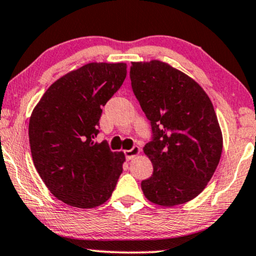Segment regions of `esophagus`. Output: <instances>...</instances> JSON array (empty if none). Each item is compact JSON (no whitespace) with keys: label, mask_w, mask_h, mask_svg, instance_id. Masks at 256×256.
<instances>
[{"label":"esophagus","mask_w":256,"mask_h":256,"mask_svg":"<svg viewBox=\"0 0 256 256\" xmlns=\"http://www.w3.org/2000/svg\"><path fill=\"white\" fill-rule=\"evenodd\" d=\"M140 154V147H138V146H134L132 149H129V150H124V156L127 160H132V158H135L136 155Z\"/></svg>","instance_id":"1"}]
</instances>
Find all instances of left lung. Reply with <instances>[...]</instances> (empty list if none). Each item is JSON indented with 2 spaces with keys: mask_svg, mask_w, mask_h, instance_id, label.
I'll return each instance as SVG.
<instances>
[{
  "mask_svg": "<svg viewBox=\"0 0 256 256\" xmlns=\"http://www.w3.org/2000/svg\"><path fill=\"white\" fill-rule=\"evenodd\" d=\"M130 81L152 127L144 152L154 169L141 182L144 196L166 207L193 200L221 158L222 135L210 100L193 78L160 61L132 62Z\"/></svg>",
  "mask_w": 256,
  "mask_h": 256,
  "instance_id": "8db88e82",
  "label": "left lung"
}]
</instances>
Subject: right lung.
<instances>
[{"instance_id": "add662e5", "label": "right lung", "mask_w": 256, "mask_h": 256, "mask_svg": "<svg viewBox=\"0 0 256 256\" xmlns=\"http://www.w3.org/2000/svg\"><path fill=\"white\" fill-rule=\"evenodd\" d=\"M126 75V63H88L54 82L32 112V161L50 193L64 204L92 208L114 192L124 155L95 138L102 107Z\"/></svg>"}]
</instances>
